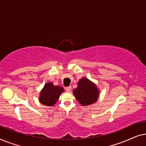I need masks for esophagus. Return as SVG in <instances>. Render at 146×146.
<instances>
[{"label":"esophagus","mask_w":146,"mask_h":146,"mask_svg":"<svg viewBox=\"0 0 146 146\" xmlns=\"http://www.w3.org/2000/svg\"><path fill=\"white\" fill-rule=\"evenodd\" d=\"M65 90H66L67 92H70L71 90H72V87L70 86H69L66 87V88H65Z\"/></svg>","instance_id":"34e87169"}]
</instances>
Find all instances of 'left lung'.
Segmentation results:
<instances>
[{"mask_svg": "<svg viewBox=\"0 0 146 146\" xmlns=\"http://www.w3.org/2000/svg\"><path fill=\"white\" fill-rule=\"evenodd\" d=\"M74 95L82 106L95 103L99 96V90L95 84L86 78H83L78 82V87L73 90Z\"/></svg>", "mask_w": 146, "mask_h": 146, "instance_id": "8db88e82", "label": "left lung"}]
</instances>
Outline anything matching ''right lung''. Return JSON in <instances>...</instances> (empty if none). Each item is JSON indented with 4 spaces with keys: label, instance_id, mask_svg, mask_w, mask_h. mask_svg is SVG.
<instances>
[{
    "label": "right lung",
    "instance_id": "right-lung-1",
    "mask_svg": "<svg viewBox=\"0 0 146 146\" xmlns=\"http://www.w3.org/2000/svg\"><path fill=\"white\" fill-rule=\"evenodd\" d=\"M63 92L62 87L54 86L52 82L46 83L40 94V102L47 106H52L56 103Z\"/></svg>",
    "mask_w": 146,
    "mask_h": 146
}]
</instances>
